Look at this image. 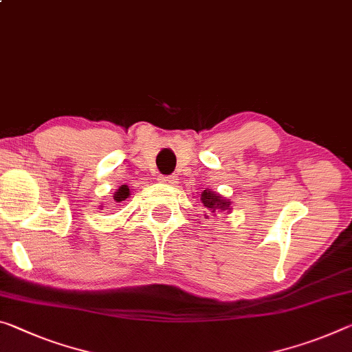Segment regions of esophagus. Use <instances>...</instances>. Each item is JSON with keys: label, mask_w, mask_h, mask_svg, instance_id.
Listing matches in <instances>:
<instances>
[{"label": "esophagus", "mask_w": 352, "mask_h": 352, "mask_svg": "<svg viewBox=\"0 0 352 352\" xmlns=\"http://www.w3.org/2000/svg\"><path fill=\"white\" fill-rule=\"evenodd\" d=\"M158 180L161 183H166V185H174V183H177V177L175 175H160Z\"/></svg>", "instance_id": "34e87169"}]
</instances>
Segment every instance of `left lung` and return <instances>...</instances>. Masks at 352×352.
I'll return each instance as SVG.
<instances>
[{"label":"left lung","instance_id":"1","mask_svg":"<svg viewBox=\"0 0 352 352\" xmlns=\"http://www.w3.org/2000/svg\"><path fill=\"white\" fill-rule=\"evenodd\" d=\"M200 202L211 213H219V211H228L230 210V202L227 199L221 197L219 194L214 191H210V189H204L202 194H200ZM208 217V216H206Z\"/></svg>","mask_w":352,"mask_h":352}]
</instances>
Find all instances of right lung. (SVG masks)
I'll use <instances>...</instances> for the list:
<instances>
[{
  "instance_id": "add662e5",
  "label": "right lung",
  "mask_w": 352,
  "mask_h": 352,
  "mask_svg": "<svg viewBox=\"0 0 352 352\" xmlns=\"http://www.w3.org/2000/svg\"><path fill=\"white\" fill-rule=\"evenodd\" d=\"M131 194H130V188H128L126 185H122L119 189H117V191L114 192V200L116 202H124V200H126L128 197H130Z\"/></svg>"
}]
</instances>
